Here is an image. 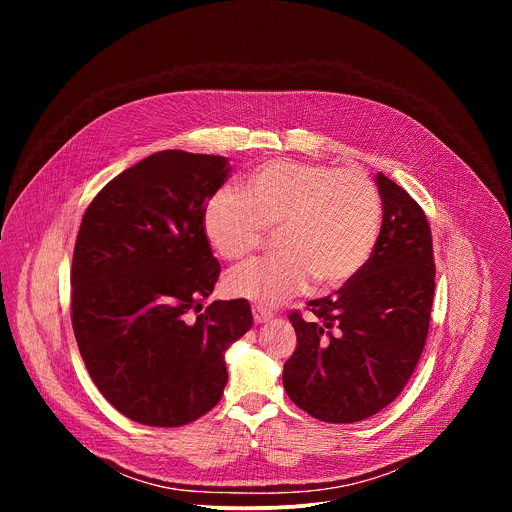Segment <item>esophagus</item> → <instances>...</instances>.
<instances>
[{
	"mask_svg": "<svg viewBox=\"0 0 512 512\" xmlns=\"http://www.w3.org/2000/svg\"><path fill=\"white\" fill-rule=\"evenodd\" d=\"M273 318V312L271 310H267V308H263V306H253V320H255V324H265V322H269Z\"/></svg>",
	"mask_w": 512,
	"mask_h": 512,
	"instance_id": "obj_1",
	"label": "esophagus"
}]
</instances>
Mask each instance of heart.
<instances>
[{"label": "heart", "instance_id": "1", "mask_svg": "<svg viewBox=\"0 0 512 512\" xmlns=\"http://www.w3.org/2000/svg\"><path fill=\"white\" fill-rule=\"evenodd\" d=\"M204 239L218 257L241 261L275 231L273 257L229 273L233 298L277 306L310 287H336L369 261L379 229L381 198L356 168L271 160L257 166L239 194L214 192L202 206Z\"/></svg>", "mask_w": 512, "mask_h": 512}]
</instances>
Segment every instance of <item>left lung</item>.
<instances>
[{
	"label": "left lung",
	"instance_id": "obj_1",
	"mask_svg": "<svg viewBox=\"0 0 512 512\" xmlns=\"http://www.w3.org/2000/svg\"><path fill=\"white\" fill-rule=\"evenodd\" d=\"M383 225L364 267L334 294L291 312L298 346L283 364L287 397L312 417L354 423L393 403L423 352L435 291L431 229L421 206L375 178Z\"/></svg>",
	"mask_w": 512,
	"mask_h": 512
}]
</instances>
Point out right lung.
I'll return each mask as SVG.
<instances>
[{
  "label": "right lung",
  "mask_w": 512,
  "mask_h": 512,
  "mask_svg": "<svg viewBox=\"0 0 512 512\" xmlns=\"http://www.w3.org/2000/svg\"><path fill=\"white\" fill-rule=\"evenodd\" d=\"M233 168L164 150L113 178L85 210L72 257V328L87 371L125 417L186 425L221 401L225 352L253 326L247 300L202 308L221 273L204 202Z\"/></svg>",
  "instance_id": "right-lung-1"
}]
</instances>
